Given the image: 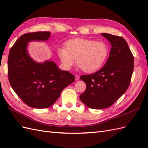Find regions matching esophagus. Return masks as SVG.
Listing matches in <instances>:
<instances>
[{"mask_svg": "<svg viewBox=\"0 0 148 148\" xmlns=\"http://www.w3.org/2000/svg\"><path fill=\"white\" fill-rule=\"evenodd\" d=\"M79 79V77L78 75H75V81H78V80Z\"/></svg>", "mask_w": 148, "mask_h": 148, "instance_id": "1", "label": "esophagus"}]
</instances>
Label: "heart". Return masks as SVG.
I'll use <instances>...</instances> for the list:
<instances>
[{
	"instance_id": "1",
	"label": "heart",
	"mask_w": 148,
	"mask_h": 148,
	"mask_svg": "<svg viewBox=\"0 0 148 148\" xmlns=\"http://www.w3.org/2000/svg\"><path fill=\"white\" fill-rule=\"evenodd\" d=\"M109 53L108 44L104 41L75 38L66 41L64 47L57 49L64 67L69 70L77 59V65L86 73H92L104 65Z\"/></svg>"
}]
</instances>
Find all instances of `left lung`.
<instances>
[{
  "label": "left lung",
  "mask_w": 148,
  "mask_h": 148,
  "mask_svg": "<svg viewBox=\"0 0 148 148\" xmlns=\"http://www.w3.org/2000/svg\"><path fill=\"white\" fill-rule=\"evenodd\" d=\"M112 46L108 60L95 73L82 75L86 89L79 99L87 107L102 109L112 105L127 90L134 69V58L127 41L120 36L102 33Z\"/></svg>",
  "instance_id": "obj_1"
}]
</instances>
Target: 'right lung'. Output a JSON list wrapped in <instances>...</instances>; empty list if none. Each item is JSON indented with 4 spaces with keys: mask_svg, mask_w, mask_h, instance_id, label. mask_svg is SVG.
<instances>
[{
    "mask_svg": "<svg viewBox=\"0 0 148 148\" xmlns=\"http://www.w3.org/2000/svg\"><path fill=\"white\" fill-rule=\"evenodd\" d=\"M49 31L26 33L11 47L8 58V77L12 89L26 105L48 108L59 97L63 89L73 83L75 76L61 70L54 62L34 61L27 52L28 42L45 41Z\"/></svg>",
    "mask_w": 148,
    "mask_h": 148,
    "instance_id": "1",
    "label": "right lung"
}]
</instances>
